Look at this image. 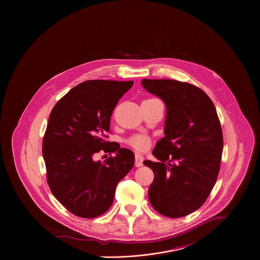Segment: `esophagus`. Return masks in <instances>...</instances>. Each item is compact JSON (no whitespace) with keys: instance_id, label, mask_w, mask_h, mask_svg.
I'll use <instances>...</instances> for the list:
<instances>
[{"instance_id":"esophagus-1","label":"esophagus","mask_w":260,"mask_h":260,"mask_svg":"<svg viewBox=\"0 0 260 260\" xmlns=\"http://www.w3.org/2000/svg\"><path fill=\"white\" fill-rule=\"evenodd\" d=\"M143 160H144V158L140 154H136L135 155V166L136 167L143 166Z\"/></svg>"}]
</instances>
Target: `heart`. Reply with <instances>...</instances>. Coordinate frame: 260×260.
<instances>
[{"label": "heart", "mask_w": 260, "mask_h": 260, "mask_svg": "<svg viewBox=\"0 0 260 260\" xmlns=\"http://www.w3.org/2000/svg\"><path fill=\"white\" fill-rule=\"evenodd\" d=\"M158 99H148L144 102H151V101H157ZM150 138L148 136H145V135H134L132 137H130L128 140H127V143L133 147L136 150H139V151H143V150H146L148 148L149 145H150Z\"/></svg>", "instance_id": "b5f03b06"}]
</instances>
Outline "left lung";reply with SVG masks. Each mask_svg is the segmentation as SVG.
Instances as JSON below:
<instances>
[{
  "mask_svg": "<svg viewBox=\"0 0 260 260\" xmlns=\"http://www.w3.org/2000/svg\"><path fill=\"white\" fill-rule=\"evenodd\" d=\"M142 86L167 108L165 136L143 163L154 172L149 200L160 214L178 218L203 205L216 182L223 135L215 106L204 91L176 80L143 79Z\"/></svg>",
  "mask_w": 260,
  "mask_h": 260,
  "instance_id": "obj_1",
  "label": "left lung"
}]
</instances>
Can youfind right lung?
<instances>
[{
  "mask_svg": "<svg viewBox=\"0 0 260 260\" xmlns=\"http://www.w3.org/2000/svg\"><path fill=\"white\" fill-rule=\"evenodd\" d=\"M133 81L89 80L54 106L43 139L47 181L53 195L75 215L94 218L111 207L116 186L134 165V153L106 141L119 99ZM101 149L116 155L94 161Z\"/></svg>",
  "mask_w": 260,
  "mask_h": 260,
  "instance_id": "1",
  "label": "right lung"
}]
</instances>
